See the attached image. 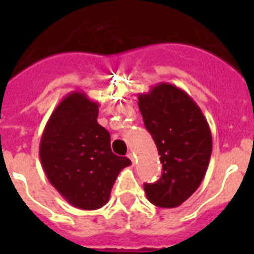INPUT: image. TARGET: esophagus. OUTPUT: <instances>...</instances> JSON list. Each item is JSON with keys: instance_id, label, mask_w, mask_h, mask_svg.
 I'll use <instances>...</instances> for the list:
<instances>
[{"instance_id": "1", "label": "esophagus", "mask_w": 254, "mask_h": 254, "mask_svg": "<svg viewBox=\"0 0 254 254\" xmlns=\"http://www.w3.org/2000/svg\"><path fill=\"white\" fill-rule=\"evenodd\" d=\"M127 158L130 159L131 163L134 165V154H133V153H127Z\"/></svg>"}]
</instances>
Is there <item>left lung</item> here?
I'll return each mask as SVG.
<instances>
[{"instance_id": "left-lung-1", "label": "left lung", "mask_w": 254, "mask_h": 254, "mask_svg": "<svg viewBox=\"0 0 254 254\" xmlns=\"http://www.w3.org/2000/svg\"><path fill=\"white\" fill-rule=\"evenodd\" d=\"M138 107L154 139L162 163V177L143 185L150 203L175 208L200 186L212 153V135L203 112L183 89L159 83L139 93Z\"/></svg>"}]
</instances>
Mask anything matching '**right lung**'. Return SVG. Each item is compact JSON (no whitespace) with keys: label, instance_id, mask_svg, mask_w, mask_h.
Segmentation results:
<instances>
[{"label":"right lung","instance_id":"add662e5","mask_svg":"<svg viewBox=\"0 0 254 254\" xmlns=\"http://www.w3.org/2000/svg\"><path fill=\"white\" fill-rule=\"evenodd\" d=\"M99 103L84 92H71L58 104L39 143L42 167L69 204L97 209L111 196L116 178L131 165L112 153L109 131L97 123Z\"/></svg>","mask_w":254,"mask_h":254}]
</instances>
